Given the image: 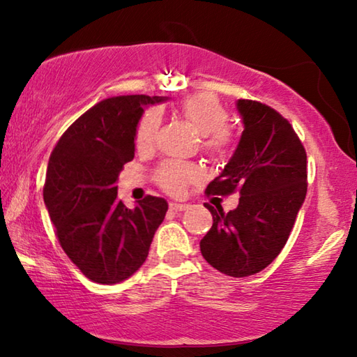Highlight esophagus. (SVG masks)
<instances>
[{
    "label": "esophagus",
    "mask_w": 357,
    "mask_h": 357,
    "mask_svg": "<svg viewBox=\"0 0 357 357\" xmlns=\"http://www.w3.org/2000/svg\"><path fill=\"white\" fill-rule=\"evenodd\" d=\"M188 208H189L188 204H176V202H172V204H169V210L173 211H184Z\"/></svg>",
    "instance_id": "esophagus-1"
}]
</instances>
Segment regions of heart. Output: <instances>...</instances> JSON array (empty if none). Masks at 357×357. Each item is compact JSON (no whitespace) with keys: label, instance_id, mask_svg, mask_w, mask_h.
I'll list each match as a JSON object with an SVG mask.
<instances>
[{"label":"heart","instance_id":"heart-1","mask_svg":"<svg viewBox=\"0 0 357 357\" xmlns=\"http://www.w3.org/2000/svg\"><path fill=\"white\" fill-rule=\"evenodd\" d=\"M181 114L185 121L204 137V146L211 153H222L231 146L232 135L227 128V110L210 93L189 96L181 105ZM160 112L147 110L137 125L136 144L141 149L151 147L155 142L160 128ZM202 176L199 167L192 163L167 162L157 172V181L169 194H179L189 183Z\"/></svg>","mask_w":357,"mask_h":357}]
</instances>
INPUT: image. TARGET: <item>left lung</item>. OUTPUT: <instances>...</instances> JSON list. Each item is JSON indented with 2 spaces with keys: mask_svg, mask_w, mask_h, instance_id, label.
I'll use <instances>...</instances> for the list:
<instances>
[{
  "mask_svg": "<svg viewBox=\"0 0 357 357\" xmlns=\"http://www.w3.org/2000/svg\"><path fill=\"white\" fill-rule=\"evenodd\" d=\"M243 131L231 160L206 188L211 195L238 192L229 213L205 204L213 226L200 252L213 268L247 278L274 261L289 241L307 189L306 151L289 120L269 105L238 99Z\"/></svg>",
  "mask_w": 357,
  "mask_h": 357,
  "instance_id": "obj_1",
  "label": "left lung"
}]
</instances>
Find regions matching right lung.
Segmentation results:
<instances>
[{
  "label": "right lung",
  "instance_id": "1",
  "mask_svg": "<svg viewBox=\"0 0 357 357\" xmlns=\"http://www.w3.org/2000/svg\"><path fill=\"white\" fill-rule=\"evenodd\" d=\"M162 96L100 100L68 126L50 157L43 189L61 247L98 284H119L144 264L168 204L147 195L126 208L116 195L123 165L135 158V137L146 105Z\"/></svg>",
  "mask_w": 357,
  "mask_h": 357
}]
</instances>
